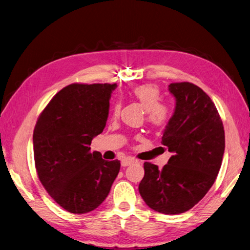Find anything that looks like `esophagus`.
Returning <instances> with one entry per match:
<instances>
[{
    "instance_id": "obj_1",
    "label": "esophagus",
    "mask_w": 250,
    "mask_h": 250,
    "mask_svg": "<svg viewBox=\"0 0 250 250\" xmlns=\"http://www.w3.org/2000/svg\"><path fill=\"white\" fill-rule=\"evenodd\" d=\"M134 163H137V161L134 157H131V156H127V157H125L123 161H121V166L123 167H126V166H130Z\"/></svg>"
}]
</instances>
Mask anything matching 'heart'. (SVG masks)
Returning a JSON list of instances; mask_svg holds the SVG:
<instances>
[{
    "label": "heart",
    "mask_w": 250,
    "mask_h": 250,
    "mask_svg": "<svg viewBox=\"0 0 250 250\" xmlns=\"http://www.w3.org/2000/svg\"><path fill=\"white\" fill-rule=\"evenodd\" d=\"M131 96L142 104L146 112V120L153 125H163L170 117V107L161 104V91L154 84H142L134 87ZM119 104L114 105L113 112L116 115L119 112Z\"/></svg>",
    "instance_id": "heart-1"
}]
</instances>
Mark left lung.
I'll list each match as a JSON object with an SVG mask.
<instances>
[{
    "instance_id": "1",
    "label": "left lung",
    "mask_w": 250,
    "mask_h": 250,
    "mask_svg": "<svg viewBox=\"0 0 250 250\" xmlns=\"http://www.w3.org/2000/svg\"><path fill=\"white\" fill-rule=\"evenodd\" d=\"M175 110L162 137L172 156L159 170L145 163L139 193L148 206L165 214L188 211L212 187L225 151L222 119L209 96L190 82L171 83Z\"/></svg>"
}]
</instances>
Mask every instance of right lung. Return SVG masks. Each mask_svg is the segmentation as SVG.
<instances>
[{
  "label": "right lung",
  "mask_w": 250,
  "mask_h": 250,
  "mask_svg": "<svg viewBox=\"0 0 250 250\" xmlns=\"http://www.w3.org/2000/svg\"><path fill=\"white\" fill-rule=\"evenodd\" d=\"M116 86L73 83L54 96L37 120L33 143L38 177L70 213L97 208L118 175V159L106 162L89 146L104 129Z\"/></svg>",
  "instance_id": "obj_1"
}]
</instances>
